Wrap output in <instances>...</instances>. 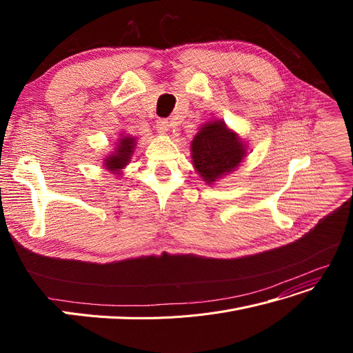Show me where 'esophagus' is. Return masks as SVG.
<instances>
[{"instance_id": "34e87169", "label": "esophagus", "mask_w": 353, "mask_h": 353, "mask_svg": "<svg viewBox=\"0 0 353 353\" xmlns=\"http://www.w3.org/2000/svg\"><path fill=\"white\" fill-rule=\"evenodd\" d=\"M169 128H170V125H169L168 119H159L156 122V130L159 134H166L169 131Z\"/></svg>"}]
</instances>
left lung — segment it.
<instances>
[{"instance_id":"1","label":"left lung","mask_w":353,"mask_h":353,"mask_svg":"<svg viewBox=\"0 0 353 353\" xmlns=\"http://www.w3.org/2000/svg\"><path fill=\"white\" fill-rule=\"evenodd\" d=\"M191 156L197 172L206 183H213L231 172L245 156L240 138L227 130L222 121L206 123L191 143Z\"/></svg>"}]
</instances>
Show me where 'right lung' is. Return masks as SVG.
Segmentation results:
<instances>
[{
  "instance_id": "add662e5",
  "label": "right lung",
  "mask_w": 353,
  "mask_h": 353,
  "mask_svg": "<svg viewBox=\"0 0 353 353\" xmlns=\"http://www.w3.org/2000/svg\"><path fill=\"white\" fill-rule=\"evenodd\" d=\"M135 141L131 137H122L119 140V144H117V150L112 156L104 160L105 168L110 170H121L125 165L130 163V159L134 150Z\"/></svg>"
}]
</instances>
